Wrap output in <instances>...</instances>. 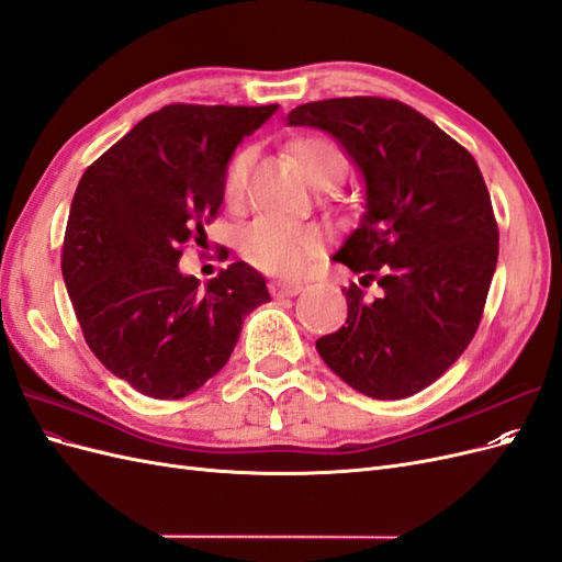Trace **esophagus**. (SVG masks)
<instances>
[{
	"instance_id": "esophagus-1",
	"label": "esophagus",
	"mask_w": 562,
	"mask_h": 562,
	"mask_svg": "<svg viewBox=\"0 0 562 562\" xmlns=\"http://www.w3.org/2000/svg\"><path fill=\"white\" fill-rule=\"evenodd\" d=\"M302 283L300 281H283V279H279V281H271L269 283V291H271V295L274 297H293V295H297V293H302Z\"/></svg>"
}]
</instances>
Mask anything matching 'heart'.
Instances as JSON below:
<instances>
[{
  "label": "heart",
  "instance_id": "b5f03b06",
  "mask_svg": "<svg viewBox=\"0 0 562 562\" xmlns=\"http://www.w3.org/2000/svg\"><path fill=\"white\" fill-rule=\"evenodd\" d=\"M295 164L314 187H333L349 171V159L335 140L326 135H307L293 143ZM252 151L239 149L229 159L223 178V196L229 206L244 199ZM323 246L321 229L314 225L285 223V220L260 217L241 232V255L267 274H297L307 267Z\"/></svg>",
  "mask_w": 562,
  "mask_h": 562
}]
</instances>
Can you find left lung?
Returning a JSON list of instances; mask_svg holds the SVG:
<instances>
[{"mask_svg": "<svg viewBox=\"0 0 562 562\" xmlns=\"http://www.w3.org/2000/svg\"><path fill=\"white\" fill-rule=\"evenodd\" d=\"M291 126L333 133L366 178V213L337 262L375 280L342 288L347 326L316 339L321 359L370 398L396 401L436 382L481 326L499 229L469 149L394 98L316 100Z\"/></svg>", "mask_w": 562, "mask_h": 562, "instance_id": "left-lung-1", "label": "left lung"}]
</instances>
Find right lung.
I'll list each match as a JSON object with an SVG mask.
<instances>
[{"mask_svg":"<svg viewBox=\"0 0 562 562\" xmlns=\"http://www.w3.org/2000/svg\"><path fill=\"white\" fill-rule=\"evenodd\" d=\"M277 108L166 105L77 184L60 258L65 288L95 359L149 398L194 394L229 361L246 314L271 300L246 262L201 288L178 260L184 244L206 239L232 151Z\"/></svg>","mask_w":562,"mask_h":562,"instance_id":"1","label":"right lung"}]
</instances>
